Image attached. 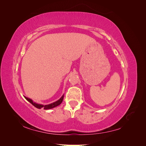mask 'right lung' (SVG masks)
<instances>
[{
    "label": "right lung",
    "instance_id": "obj_1",
    "mask_svg": "<svg viewBox=\"0 0 146 146\" xmlns=\"http://www.w3.org/2000/svg\"><path fill=\"white\" fill-rule=\"evenodd\" d=\"M25 98L27 99L30 104H32L34 106V107H35L36 108H37L40 109L41 108H43L44 109H45V110H48V109L53 108H54L55 107H57V106H58L59 105H60L61 104V102H63V98H64V94L62 96H61V98L60 99H58V100H56V102H53L52 104H48V105H42V104H36V103H35L31 99H30L29 98Z\"/></svg>",
    "mask_w": 146,
    "mask_h": 146
}]
</instances>
